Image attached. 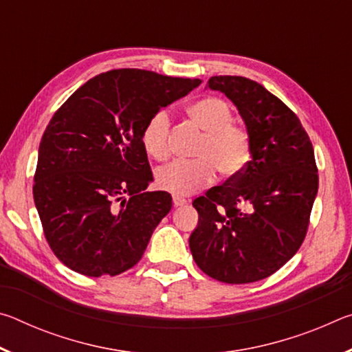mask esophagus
<instances>
[{"instance_id":"obj_1","label":"esophagus","mask_w":352,"mask_h":352,"mask_svg":"<svg viewBox=\"0 0 352 352\" xmlns=\"http://www.w3.org/2000/svg\"><path fill=\"white\" fill-rule=\"evenodd\" d=\"M186 204H188L186 199L180 197V195H174V205L175 206H183V205H186Z\"/></svg>"}]
</instances>
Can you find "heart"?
Masks as SVG:
<instances>
[{"instance_id": "b5f03b06", "label": "heart", "mask_w": 352, "mask_h": 352, "mask_svg": "<svg viewBox=\"0 0 352 352\" xmlns=\"http://www.w3.org/2000/svg\"><path fill=\"white\" fill-rule=\"evenodd\" d=\"M188 116L204 132L188 162L163 166L155 174L157 186L175 195H189L212 183L216 172L223 178L239 175L252 158V136L245 126L233 121V109L217 96L201 98L188 107ZM141 144L157 162L170 157V118L160 110L147 119Z\"/></svg>"}]
</instances>
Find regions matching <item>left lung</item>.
I'll list each match as a JSON object with an SVG mask.
<instances>
[{
	"label": "left lung",
	"mask_w": 352,
	"mask_h": 352,
	"mask_svg": "<svg viewBox=\"0 0 352 352\" xmlns=\"http://www.w3.org/2000/svg\"><path fill=\"white\" fill-rule=\"evenodd\" d=\"M211 90L233 100L252 136L239 175L195 199L199 225L189 237L195 264L226 284L270 276L305 241L318 190L312 142L300 119L261 83L214 76Z\"/></svg>",
	"instance_id": "1"
}]
</instances>
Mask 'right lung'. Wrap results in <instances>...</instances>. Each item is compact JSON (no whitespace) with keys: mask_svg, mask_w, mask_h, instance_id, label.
Returning a JSON list of instances; mask_svg holds the SVG:
<instances>
[{"mask_svg":"<svg viewBox=\"0 0 352 352\" xmlns=\"http://www.w3.org/2000/svg\"><path fill=\"white\" fill-rule=\"evenodd\" d=\"M200 83L111 69L54 113L40 141L32 194L47 245L68 269L99 278L138 264L172 208L169 192L146 190L152 170L142 127Z\"/></svg>","mask_w":352,"mask_h":352,"instance_id":"right-lung-1","label":"right lung"}]
</instances>
